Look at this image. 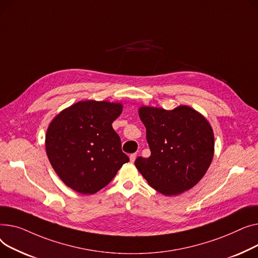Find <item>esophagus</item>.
<instances>
[{"label": "esophagus", "instance_id": "esophagus-1", "mask_svg": "<svg viewBox=\"0 0 258 258\" xmlns=\"http://www.w3.org/2000/svg\"><path fill=\"white\" fill-rule=\"evenodd\" d=\"M129 158H130V161H131V162H134L135 159H136V154H135V153L131 154V155L129 156Z\"/></svg>", "mask_w": 258, "mask_h": 258}]
</instances>
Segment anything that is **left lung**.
Returning a JSON list of instances; mask_svg holds the SVG:
<instances>
[{
    "mask_svg": "<svg viewBox=\"0 0 258 258\" xmlns=\"http://www.w3.org/2000/svg\"><path fill=\"white\" fill-rule=\"evenodd\" d=\"M151 155L135 166L150 186L164 196L194 187L206 174L215 154L214 130L206 117L187 105L172 110L141 106Z\"/></svg>",
    "mask_w": 258,
    "mask_h": 258,
    "instance_id": "obj_1",
    "label": "left lung"
}]
</instances>
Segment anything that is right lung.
I'll return each mask as SVG.
<instances>
[{"mask_svg": "<svg viewBox=\"0 0 258 258\" xmlns=\"http://www.w3.org/2000/svg\"><path fill=\"white\" fill-rule=\"evenodd\" d=\"M122 111V103L86 100L52 119L45 152L58 177L73 190L96 194L129 161L111 125Z\"/></svg>", "mask_w": 258, "mask_h": 258, "instance_id": "right-lung-1", "label": "right lung"}]
</instances>
